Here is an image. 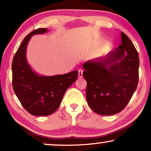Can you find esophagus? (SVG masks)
<instances>
[{
    "label": "esophagus",
    "instance_id": "1",
    "mask_svg": "<svg viewBox=\"0 0 151 151\" xmlns=\"http://www.w3.org/2000/svg\"><path fill=\"white\" fill-rule=\"evenodd\" d=\"M78 75H79V78H81L83 77V70H82V69L78 70Z\"/></svg>",
    "mask_w": 151,
    "mask_h": 151
}]
</instances>
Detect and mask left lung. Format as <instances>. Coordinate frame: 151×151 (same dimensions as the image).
I'll return each instance as SVG.
<instances>
[{"label":"left lung","mask_w":151,"mask_h":151,"mask_svg":"<svg viewBox=\"0 0 151 151\" xmlns=\"http://www.w3.org/2000/svg\"><path fill=\"white\" fill-rule=\"evenodd\" d=\"M138 52L122 32L121 45L104 58L83 65L87 81L86 99L90 107L102 116L119 113L126 106L139 81Z\"/></svg>","instance_id":"obj_1"}]
</instances>
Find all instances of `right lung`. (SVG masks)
I'll return each mask as SVG.
<instances>
[{
	"label": "right lung",
	"mask_w": 151,
	"mask_h": 151,
	"mask_svg": "<svg viewBox=\"0 0 151 151\" xmlns=\"http://www.w3.org/2000/svg\"><path fill=\"white\" fill-rule=\"evenodd\" d=\"M47 28H38L24 38L12 60V87L17 98L28 113L49 116L60 106L67 89L76 81L78 71L55 76H40L30 68L26 51L31 36L43 34Z\"/></svg>",
	"instance_id": "right-lung-1"
}]
</instances>
